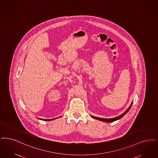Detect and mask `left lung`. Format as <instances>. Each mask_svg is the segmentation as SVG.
<instances>
[{
  "mask_svg": "<svg viewBox=\"0 0 158 158\" xmlns=\"http://www.w3.org/2000/svg\"><path fill=\"white\" fill-rule=\"evenodd\" d=\"M132 104H133V102H132V103H131V104L130 105V106L129 107V108H128L127 110H126L123 114H120V115L116 117H114V118H100V117H97L93 116H91V117H92L93 118L96 119V120H100V121L104 122H107V123L113 122H114V121H116V120H117L121 118L122 117H123L129 111V110L131 109V106H132Z\"/></svg>",
  "mask_w": 158,
  "mask_h": 158,
  "instance_id": "left-lung-1",
  "label": "left lung"
}]
</instances>
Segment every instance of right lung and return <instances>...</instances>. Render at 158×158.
Segmentation results:
<instances>
[{"instance_id": "right-lung-1", "label": "right lung", "mask_w": 158, "mask_h": 158, "mask_svg": "<svg viewBox=\"0 0 158 158\" xmlns=\"http://www.w3.org/2000/svg\"><path fill=\"white\" fill-rule=\"evenodd\" d=\"M55 118H51V119H41V120H44V121H50V120H54ZM39 119H41V118H39Z\"/></svg>"}]
</instances>
